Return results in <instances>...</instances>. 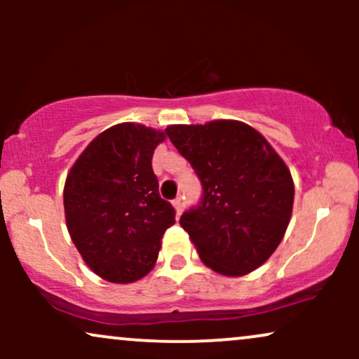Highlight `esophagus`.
Masks as SVG:
<instances>
[{
    "label": "esophagus",
    "mask_w": 359,
    "mask_h": 359,
    "mask_svg": "<svg viewBox=\"0 0 359 359\" xmlns=\"http://www.w3.org/2000/svg\"><path fill=\"white\" fill-rule=\"evenodd\" d=\"M172 204H174L177 216H180V214H182V211H184V208H185V201L182 199V197H179V199H175Z\"/></svg>",
    "instance_id": "esophagus-1"
}]
</instances>
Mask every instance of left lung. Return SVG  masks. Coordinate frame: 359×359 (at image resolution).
<instances>
[{
  "label": "left lung",
  "mask_w": 359,
  "mask_h": 359,
  "mask_svg": "<svg viewBox=\"0 0 359 359\" xmlns=\"http://www.w3.org/2000/svg\"><path fill=\"white\" fill-rule=\"evenodd\" d=\"M165 131L203 184L201 205L180 217L203 263L224 277L257 270L290 222L295 191L285 162L259 131L234 119Z\"/></svg>",
  "instance_id": "8db88e82"
}]
</instances>
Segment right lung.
<instances>
[{"label":"right lung","instance_id":"1","mask_svg":"<svg viewBox=\"0 0 359 359\" xmlns=\"http://www.w3.org/2000/svg\"><path fill=\"white\" fill-rule=\"evenodd\" d=\"M163 140L165 133L155 128L119 123L84 148L65 179L69 234L86 265L111 283L150 273L163 233L175 222L151 168Z\"/></svg>","mask_w":359,"mask_h":359}]
</instances>
